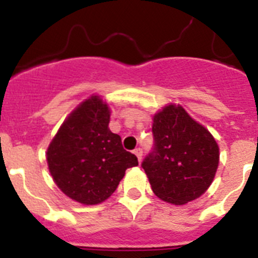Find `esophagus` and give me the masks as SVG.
Listing matches in <instances>:
<instances>
[{
    "mask_svg": "<svg viewBox=\"0 0 258 258\" xmlns=\"http://www.w3.org/2000/svg\"><path fill=\"white\" fill-rule=\"evenodd\" d=\"M134 154H136V156L138 157V161L142 160V154H143L142 149H140V147H138V149H136L134 150Z\"/></svg>",
    "mask_w": 258,
    "mask_h": 258,
    "instance_id": "34e87169",
    "label": "esophagus"
}]
</instances>
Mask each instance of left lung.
I'll return each mask as SVG.
<instances>
[{"mask_svg": "<svg viewBox=\"0 0 258 258\" xmlns=\"http://www.w3.org/2000/svg\"><path fill=\"white\" fill-rule=\"evenodd\" d=\"M154 149L142 163L157 198L175 206L198 199L217 172L220 149L208 129L183 107L169 104L154 116Z\"/></svg>", "mask_w": 258, "mask_h": 258, "instance_id": "1", "label": "left lung"}]
</instances>
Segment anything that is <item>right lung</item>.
Returning a JSON list of instances; mask_svg holds the SVG:
<instances>
[{
    "instance_id": "add662e5",
    "label": "right lung",
    "mask_w": 258,
    "mask_h": 258,
    "mask_svg": "<svg viewBox=\"0 0 258 258\" xmlns=\"http://www.w3.org/2000/svg\"><path fill=\"white\" fill-rule=\"evenodd\" d=\"M108 104L98 95L70 113L46 152L50 174L71 199L94 206L108 199L127 168L138 165L121 138L108 129Z\"/></svg>"
}]
</instances>
